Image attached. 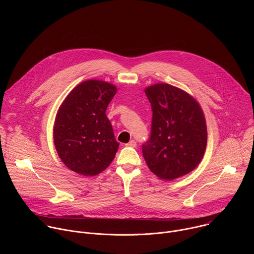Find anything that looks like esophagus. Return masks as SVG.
Segmentation results:
<instances>
[{"instance_id":"1","label":"esophagus","mask_w":254,"mask_h":254,"mask_svg":"<svg viewBox=\"0 0 254 254\" xmlns=\"http://www.w3.org/2000/svg\"><path fill=\"white\" fill-rule=\"evenodd\" d=\"M127 147H131V148H135L136 147V141L134 139L129 140L127 143H126Z\"/></svg>"}]
</instances>
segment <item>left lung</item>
<instances>
[{
    "instance_id": "1",
    "label": "left lung",
    "mask_w": 254,
    "mask_h": 254,
    "mask_svg": "<svg viewBox=\"0 0 254 254\" xmlns=\"http://www.w3.org/2000/svg\"><path fill=\"white\" fill-rule=\"evenodd\" d=\"M152 127L142 143L149 169L164 180H174L193 171L203 158L207 128L198 102L185 91L167 83L148 87Z\"/></svg>"
}]
</instances>
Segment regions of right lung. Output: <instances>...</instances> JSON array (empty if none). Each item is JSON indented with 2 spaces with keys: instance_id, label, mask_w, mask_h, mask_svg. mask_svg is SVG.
I'll return each instance as SVG.
<instances>
[{
  "instance_id": "right-lung-1",
  "label": "right lung",
  "mask_w": 254,
  "mask_h": 254,
  "mask_svg": "<svg viewBox=\"0 0 254 254\" xmlns=\"http://www.w3.org/2000/svg\"><path fill=\"white\" fill-rule=\"evenodd\" d=\"M117 87L100 80L77 85L61 104L54 125V144L64 165L83 176H95L115 159L117 141L105 111Z\"/></svg>"
}]
</instances>
